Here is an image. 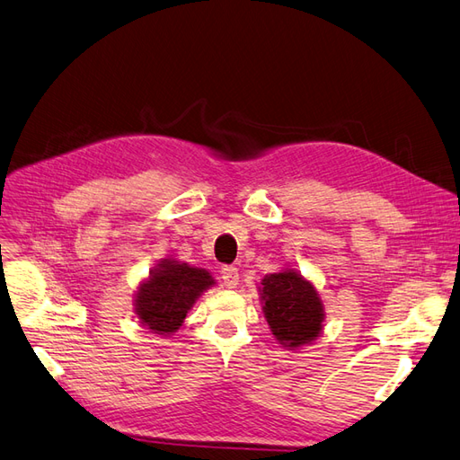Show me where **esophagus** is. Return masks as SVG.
<instances>
[{
    "label": "esophagus",
    "instance_id": "1",
    "mask_svg": "<svg viewBox=\"0 0 460 460\" xmlns=\"http://www.w3.org/2000/svg\"><path fill=\"white\" fill-rule=\"evenodd\" d=\"M221 279H223V284H226V288H229V289L237 288L239 286V270L234 266H223Z\"/></svg>",
    "mask_w": 460,
    "mask_h": 460
}]
</instances>
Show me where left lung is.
<instances>
[{"instance_id": "obj_1", "label": "left lung", "mask_w": 460, "mask_h": 460, "mask_svg": "<svg viewBox=\"0 0 460 460\" xmlns=\"http://www.w3.org/2000/svg\"><path fill=\"white\" fill-rule=\"evenodd\" d=\"M258 291L270 332L286 349H301L323 334L324 303L313 281L297 270L266 274Z\"/></svg>"}]
</instances>
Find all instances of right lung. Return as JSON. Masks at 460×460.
Segmentation results:
<instances>
[{"mask_svg": "<svg viewBox=\"0 0 460 460\" xmlns=\"http://www.w3.org/2000/svg\"><path fill=\"white\" fill-rule=\"evenodd\" d=\"M216 279L204 268L176 258H163L134 293V313L139 324L153 334L171 336L182 326L186 313L194 307Z\"/></svg>", "mask_w": 460, "mask_h": 460, "instance_id": "obj_1", "label": "right lung"}]
</instances>
